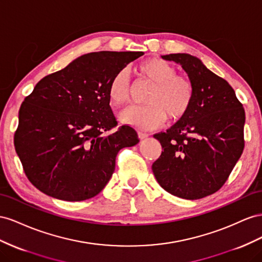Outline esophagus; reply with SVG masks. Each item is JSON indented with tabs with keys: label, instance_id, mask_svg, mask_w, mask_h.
I'll use <instances>...</instances> for the list:
<instances>
[{
	"label": "esophagus",
	"instance_id": "obj_1",
	"mask_svg": "<svg viewBox=\"0 0 262 262\" xmlns=\"http://www.w3.org/2000/svg\"><path fill=\"white\" fill-rule=\"evenodd\" d=\"M148 136H149V134H147V133H145V132H139L138 133V137H139V139H146V138H148Z\"/></svg>",
	"mask_w": 262,
	"mask_h": 262
}]
</instances>
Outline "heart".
Wrapping results in <instances>:
<instances>
[{
    "mask_svg": "<svg viewBox=\"0 0 262 262\" xmlns=\"http://www.w3.org/2000/svg\"><path fill=\"white\" fill-rule=\"evenodd\" d=\"M141 76L151 81L154 88L146 98V105H132L118 115L123 124L139 129H152L160 126L166 116L170 121L182 118L194 99V86L184 76L176 74V68L160 58H148L138 67ZM130 83L126 70H119L111 79L107 86L110 103L121 106L129 98Z\"/></svg>",
    "mask_w": 262,
    "mask_h": 262,
    "instance_id": "b5f03b06",
    "label": "heart"
}]
</instances>
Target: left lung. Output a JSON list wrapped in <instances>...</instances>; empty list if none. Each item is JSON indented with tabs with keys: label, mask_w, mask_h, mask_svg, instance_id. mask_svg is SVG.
I'll return each mask as SVG.
<instances>
[{
	"label": "left lung",
	"mask_w": 262,
	"mask_h": 262,
	"mask_svg": "<svg viewBox=\"0 0 262 262\" xmlns=\"http://www.w3.org/2000/svg\"><path fill=\"white\" fill-rule=\"evenodd\" d=\"M188 73L194 99L180 121L166 133L155 134L162 147L152 163L157 181L167 192L198 200L219 191L245 147V110L226 80L189 54L162 56Z\"/></svg>",
	"instance_id": "8db88e82"
}]
</instances>
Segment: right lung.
Listing matches in <instances>:
<instances>
[{
	"instance_id": "1",
	"label": "right lung",
	"mask_w": 262,
	"mask_h": 262,
	"mask_svg": "<svg viewBox=\"0 0 262 262\" xmlns=\"http://www.w3.org/2000/svg\"><path fill=\"white\" fill-rule=\"evenodd\" d=\"M143 51L90 52L42 78L21 103L14 146L28 180L49 196L91 199L104 189L122 148L139 143L117 126L110 106L111 79Z\"/></svg>"
}]
</instances>
